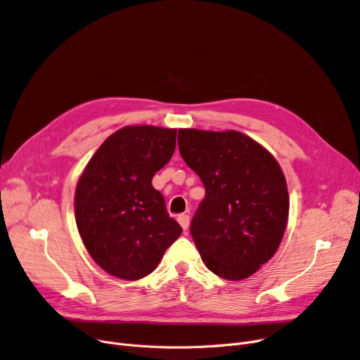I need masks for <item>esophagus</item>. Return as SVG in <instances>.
Here are the masks:
<instances>
[{
	"instance_id": "1",
	"label": "esophagus",
	"mask_w": 360,
	"mask_h": 360,
	"mask_svg": "<svg viewBox=\"0 0 360 360\" xmlns=\"http://www.w3.org/2000/svg\"><path fill=\"white\" fill-rule=\"evenodd\" d=\"M177 220H179L180 226L183 227V230H188V227H189V221H191V219H189V215H188V214H180L179 217H177Z\"/></svg>"
}]
</instances>
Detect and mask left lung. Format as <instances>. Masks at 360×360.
I'll use <instances>...</instances> for the list:
<instances>
[{
	"instance_id": "8db88e82",
	"label": "left lung",
	"mask_w": 360,
	"mask_h": 360,
	"mask_svg": "<svg viewBox=\"0 0 360 360\" xmlns=\"http://www.w3.org/2000/svg\"><path fill=\"white\" fill-rule=\"evenodd\" d=\"M180 155L205 188L191 233L215 275L245 279L278 251L288 221L283 172L260 143L239 131L179 130Z\"/></svg>"
}]
</instances>
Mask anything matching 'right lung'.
<instances>
[{
    "instance_id": "right-lung-1",
    "label": "right lung",
    "mask_w": 360,
    "mask_h": 360,
    "mask_svg": "<svg viewBox=\"0 0 360 360\" xmlns=\"http://www.w3.org/2000/svg\"><path fill=\"white\" fill-rule=\"evenodd\" d=\"M176 137L174 128L124 127L103 141L78 180V232L93 260L115 278L148 276L181 233L152 186Z\"/></svg>"
}]
</instances>
